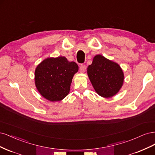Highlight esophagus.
I'll return each mask as SVG.
<instances>
[{
  "mask_svg": "<svg viewBox=\"0 0 155 155\" xmlns=\"http://www.w3.org/2000/svg\"><path fill=\"white\" fill-rule=\"evenodd\" d=\"M86 71V66L85 65L82 64L81 66H80V72L81 73H84Z\"/></svg>",
  "mask_w": 155,
  "mask_h": 155,
  "instance_id": "1",
  "label": "esophagus"
}]
</instances>
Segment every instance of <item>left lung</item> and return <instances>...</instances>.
I'll use <instances>...</instances> for the list:
<instances>
[{"mask_svg": "<svg viewBox=\"0 0 155 155\" xmlns=\"http://www.w3.org/2000/svg\"><path fill=\"white\" fill-rule=\"evenodd\" d=\"M87 71L94 90L102 97L115 95L123 85L124 75L120 66L101 54L94 56Z\"/></svg>", "mask_w": 155, "mask_h": 155, "instance_id": "left-lung-1", "label": "left lung"}]
</instances>
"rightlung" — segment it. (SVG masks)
I'll use <instances>...</instances> for the list:
<instances>
[{
    "mask_svg": "<svg viewBox=\"0 0 155 155\" xmlns=\"http://www.w3.org/2000/svg\"><path fill=\"white\" fill-rule=\"evenodd\" d=\"M78 70V65L66 57L48 58L36 68L35 84L44 98L51 102L62 101L69 93L73 77Z\"/></svg>",
    "mask_w": 155,
    "mask_h": 155,
    "instance_id": "obj_1",
    "label": "right lung"
}]
</instances>
